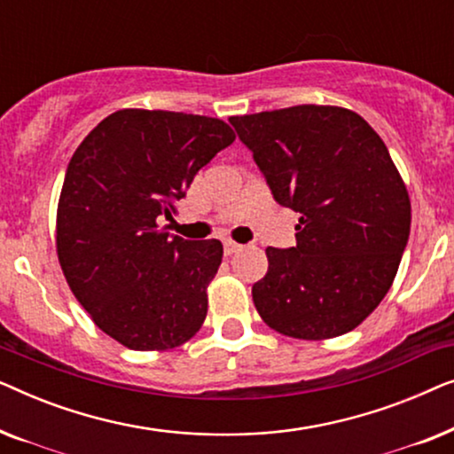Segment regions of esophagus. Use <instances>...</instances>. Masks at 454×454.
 I'll return each instance as SVG.
<instances>
[{
	"instance_id": "obj_1",
	"label": "esophagus",
	"mask_w": 454,
	"mask_h": 454,
	"mask_svg": "<svg viewBox=\"0 0 454 454\" xmlns=\"http://www.w3.org/2000/svg\"><path fill=\"white\" fill-rule=\"evenodd\" d=\"M223 247H225V256H231V254H235V252H239V244H235V241H231V239H225L223 241Z\"/></svg>"
}]
</instances>
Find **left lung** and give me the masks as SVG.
Instances as JSON below:
<instances>
[{
    "label": "left lung",
    "instance_id": "8db88e82",
    "mask_svg": "<svg viewBox=\"0 0 454 454\" xmlns=\"http://www.w3.org/2000/svg\"><path fill=\"white\" fill-rule=\"evenodd\" d=\"M281 207L300 213L297 246L266 247L254 283L260 318L285 337L322 340L362 325L388 294L411 229V202L388 148L334 105L233 115Z\"/></svg>",
    "mask_w": 454,
    "mask_h": 454
}]
</instances>
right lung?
<instances>
[{
  "mask_svg": "<svg viewBox=\"0 0 454 454\" xmlns=\"http://www.w3.org/2000/svg\"><path fill=\"white\" fill-rule=\"evenodd\" d=\"M233 140L216 117L120 109L72 154L55 225L59 266L92 322L128 349H173L200 331L223 244L159 223Z\"/></svg>",
  "mask_w": 454,
  "mask_h": 454,
  "instance_id": "obj_1",
  "label": "right lung"
}]
</instances>
